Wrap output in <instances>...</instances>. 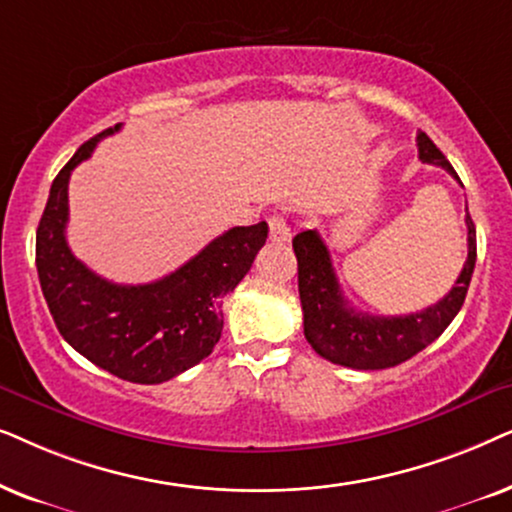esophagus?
<instances>
[{
    "label": "esophagus",
    "instance_id": "esophagus-1",
    "mask_svg": "<svg viewBox=\"0 0 512 512\" xmlns=\"http://www.w3.org/2000/svg\"><path fill=\"white\" fill-rule=\"evenodd\" d=\"M269 238L274 243H285L290 241V224L283 215H274L269 220Z\"/></svg>",
    "mask_w": 512,
    "mask_h": 512
}]
</instances>
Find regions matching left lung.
Masks as SVG:
<instances>
[{"instance_id":"left-lung-1","label":"left lung","mask_w":512,"mask_h":512,"mask_svg":"<svg viewBox=\"0 0 512 512\" xmlns=\"http://www.w3.org/2000/svg\"><path fill=\"white\" fill-rule=\"evenodd\" d=\"M417 147L421 161L442 166L459 180L452 163L445 159V154L433 145L426 133H417ZM466 227L468 257L454 288L438 304L419 313H410V316H370V313L353 309L342 295L330 250L318 231L309 229L297 234L292 238V248L297 255L306 342L313 346L318 356L330 363L351 367V370H386V367L405 363L419 351H424L447 330L466 299L475 257H478L475 224L470 215H466Z\"/></svg>"}]
</instances>
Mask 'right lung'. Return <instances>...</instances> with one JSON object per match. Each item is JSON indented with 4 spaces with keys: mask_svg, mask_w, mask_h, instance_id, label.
Instances as JSON below:
<instances>
[{
    "mask_svg": "<svg viewBox=\"0 0 512 512\" xmlns=\"http://www.w3.org/2000/svg\"><path fill=\"white\" fill-rule=\"evenodd\" d=\"M84 142L53 180L37 227L39 283L65 342L114 377L161 384L201 363L222 335V302L267 243V222L234 227L210 241L173 274L145 285H119L93 274L67 245V185L95 145Z\"/></svg>",
    "mask_w": 512,
    "mask_h": 512,
    "instance_id": "obj_1",
    "label": "right lung"
}]
</instances>
